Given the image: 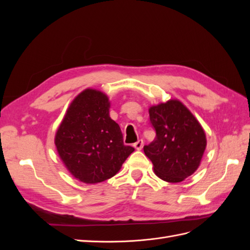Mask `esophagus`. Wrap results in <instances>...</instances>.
Wrapping results in <instances>:
<instances>
[{
    "mask_svg": "<svg viewBox=\"0 0 250 250\" xmlns=\"http://www.w3.org/2000/svg\"><path fill=\"white\" fill-rule=\"evenodd\" d=\"M143 145H144L143 140H139L137 143L133 144V147L137 149V150H141L143 148Z\"/></svg>",
    "mask_w": 250,
    "mask_h": 250,
    "instance_id": "1",
    "label": "esophagus"
}]
</instances>
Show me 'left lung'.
Returning a JSON list of instances; mask_svg holds the SVG:
<instances>
[{"instance_id":"left-lung-1","label":"left lung","mask_w":250,"mask_h":250,"mask_svg":"<svg viewBox=\"0 0 250 250\" xmlns=\"http://www.w3.org/2000/svg\"><path fill=\"white\" fill-rule=\"evenodd\" d=\"M150 123L156 137L144 152L161 179L180 183L198 169L207 138L192 112L178 100H169L149 108Z\"/></svg>"}]
</instances>
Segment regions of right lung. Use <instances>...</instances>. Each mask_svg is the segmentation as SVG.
<instances>
[{
	"label": "right lung",
	"mask_w": 250,
	"mask_h": 250,
	"mask_svg": "<svg viewBox=\"0 0 250 250\" xmlns=\"http://www.w3.org/2000/svg\"><path fill=\"white\" fill-rule=\"evenodd\" d=\"M108 97L87 88L69 106L55 135L59 157L84 184L115 176L134 148L123 143L120 126L109 117Z\"/></svg>",
	"instance_id": "obj_1"
}]
</instances>
